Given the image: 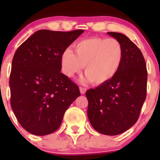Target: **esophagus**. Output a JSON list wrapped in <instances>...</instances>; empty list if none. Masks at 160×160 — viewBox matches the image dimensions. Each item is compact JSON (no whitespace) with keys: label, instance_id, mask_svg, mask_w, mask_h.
<instances>
[{"label":"esophagus","instance_id":"34e87169","mask_svg":"<svg viewBox=\"0 0 160 160\" xmlns=\"http://www.w3.org/2000/svg\"><path fill=\"white\" fill-rule=\"evenodd\" d=\"M80 92L81 94H85L86 92V89L83 87H80Z\"/></svg>","mask_w":160,"mask_h":160}]
</instances>
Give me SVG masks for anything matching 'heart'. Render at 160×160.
Instances as JSON below:
<instances>
[{
	"label": "heart",
	"mask_w": 160,
	"mask_h": 160,
	"mask_svg": "<svg viewBox=\"0 0 160 160\" xmlns=\"http://www.w3.org/2000/svg\"><path fill=\"white\" fill-rule=\"evenodd\" d=\"M74 53L70 49L62 53V71L74 78L85 67L83 82L99 86L111 80L118 72L123 56L122 46L115 38H89L74 45Z\"/></svg>",
	"instance_id": "b5f03b06"
}]
</instances>
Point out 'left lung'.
I'll return each instance as SVG.
<instances>
[{"label": "left lung", "mask_w": 160, "mask_h": 160, "mask_svg": "<svg viewBox=\"0 0 160 160\" xmlns=\"http://www.w3.org/2000/svg\"><path fill=\"white\" fill-rule=\"evenodd\" d=\"M122 46L123 56L111 80L86 91L87 116L98 132L117 135L137 122L147 93L148 71L141 50L125 34L108 32Z\"/></svg>", "instance_id": "left-lung-1"}]
</instances>
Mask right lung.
Segmentation results:
<instances>
[{"mask_svg":"<svg viewBox=\"0 0 160 160\" xmlns=\"http://www.w3.org/2000/svg\"><path fill=\"white\" fill-rule=\"evenodd\" d=\"M83 30H40L16 51L10 76V104L28 132L46 135L59 128L66 110L80 95L79 87L60 72L61 57Z\"/></svg>","mask_w":160,"mask_h":160,"instance_id":"obj_1","label":"right lung"}]
</instances>
